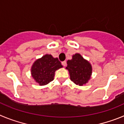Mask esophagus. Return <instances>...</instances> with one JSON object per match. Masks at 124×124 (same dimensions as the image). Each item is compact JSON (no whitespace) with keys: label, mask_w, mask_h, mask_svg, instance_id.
<instances>
[{"label":"esophagus","mask_w":124,"mask_h":124,"mask_svg":"<svg viewBox=\"0 0 124 124\" xmlns=\"http://www.w3.org/2000/svg\"><path fill=\"white\" fill-rule=\"evenodd\" d=\"M62 64L63 66H64V67L66 66V64H67L66 61H63V62H62Z\"/></svg>","instance_id":"esophagus-1"}]
</instances>
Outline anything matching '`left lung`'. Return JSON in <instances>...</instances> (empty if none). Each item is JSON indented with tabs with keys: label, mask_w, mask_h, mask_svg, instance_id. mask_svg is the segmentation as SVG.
Here are the masks:
<instances>
[{
	"label": "left lung",
	"mask_w": 124,
	"mask_h": 124,
	"mask_svg": "<svg viewBox=\"0 0 124 124\" xmlns=\"http://www.w3.org/2000/svg\"><path fill=\"white\" fill-rule=\"evenodd\" d=\"M66 69L69 70L70 80L76 85L80 86L88 82L92 73L91 64L79 54L73 55L72 59L67 61Z\"/></svg>",
	"instance_id": "left-lung-1"
}]
</instances>
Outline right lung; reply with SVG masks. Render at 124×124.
<instances>
[{
  "label": "right lung",
  "mask_w": 124,
  "mask_h": 124,
  "mask_svg": "<svg viewBox=\"0 0 124 124\" xmlns=\"http://www.w3.org/2000/svg\"><path fill=\"white\" fill-rule=\"evenodd\" d=\"M62 65L57 58L46 54L36 61L31 67V75L39 85H45L54 80L55 70Z\"/></svg>",
  "instance_id": "obj_1"
}]
</instances>
